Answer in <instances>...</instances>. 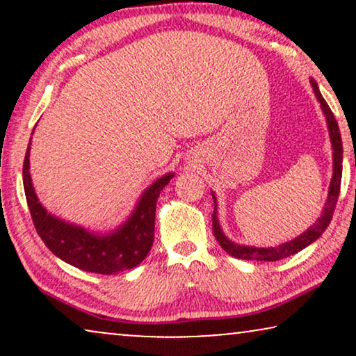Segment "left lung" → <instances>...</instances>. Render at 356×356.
I'll list each match as a JSON object with an SVG mask.
<instances>
[{
	"instance_id": "8db88e82",
	"label": "left lung",
	"mask_w": 356,
	"mask_h": 356,
	"mask_svg": "<svg viewBox=\"0 0 356 356\" xmlns=\"http://www.w3.org/2000/svg\"><path fill=\"white\" fill-rule=\"evenodd\" d=\"M311 86H313V90L316 94V99L319 100L321 108H323L325 120H327V128H329V136H330V143H332V150H334V175H332V181H330L329 186V196H327V202H325L323 216L318 218V222L314 223L313 227H309L303 235L296 236L295 240L286 241L284 245L277 246V248H254V246H243V245H236L228 240V238L223 235L220 225H218L217 220V202H216V196L212 194L213 197V213H212V232L216 240L218 241V245L222 246L223 251H227L228 254L233 257H238V259H248V261H279L284 259V257H289L295 252H298L301 250H305L306 246H309L311 243L318 240V238L323 235L325 232V228L329 227L330 220H332V213L335 211V206H337V199H339V193H340V181H342V138H340V131H339V124L335 121V116L332 111H330L329 105L325 104V100L321 95V92L318 89V84L311 79Z\"/></svg>"
}]
</instances>
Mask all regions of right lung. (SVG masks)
Listing matches in <instances>:
<instances>
[{
	"instance_id": "1",
	"label": "right lung",
	"mask_w": 356,
	"mask_h": 356,
	"mask_svg": "<svg viewBox=\"0 0 356 356\" xmlns=\"http://www.w3.org/2000/svg\"><path fill=\"white\" fill-rule=\"evenodd\" d=\"M29 155L31 144L22 167L24 191L37 233L53 254L77 269L105 275L133 269L145 259L154 243L159 194L173 178V173L165 175L145 189L133 213L120 228L108 235H95L86 228L63 222L45 211L33 191L29 173Z\"/></svg>"
}]
</instances>
